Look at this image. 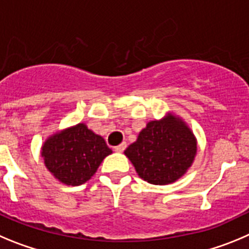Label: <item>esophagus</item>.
I'll use <instances>...</instances> for the list:
<instances>
[{"mask_svg": "<svg viewBox=\"0 0 249 249\" xmlns=\"http://www.w3.org/2000/svg\"><path fill=\"white\" fill-rule=\"evenodd\" d=\"M125 149H126V142H122L120 145H118V146L114 147V150H115L116 152H123Z\"/></svg>", "mask_w": 249, "mask_h": 249, "instance_id": "esophagus-1", "label": "esophagus"}]
</instances>
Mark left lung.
I'll return each mask as SVG.
<instances>
[{"label": "left lung", "instance_id": "left-lung-1", "mask_svg": "<svg viewBox=\"0 0 249 249\" xmlns=\"http://www.w3.org/2000/svg\"><path fill=\"white\" fill-rule=\"evenodd\" d=\"M197 140L180 116L169 113L141 130L124 154L142 180L152 185L178 181L194 163Z\"/></svg>", "mask_w": 249, "mask_h": 249}]
</instances>
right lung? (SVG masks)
<instances>
[{"label": "right lung", "instance_id": "1", "mask_svg": "<svg viewBox=\"0 0 249 249\" xmlns=\"http://www.w3.org/2000/svg\"><path fill=\"white\" fill-rule=\"evenodd\" d=\"M111 152L104 139L84 123L48 136L41 149L48 171L68 186H79L90 180L102 161Z\"/></svg>", "mask_w": 249, "mask_h": 249}]
</instances>
